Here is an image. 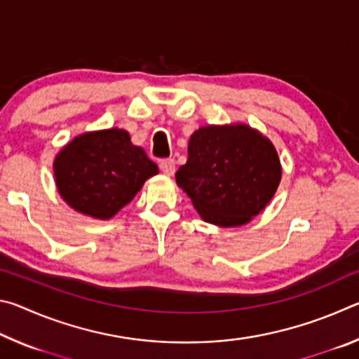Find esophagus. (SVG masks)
I'll list each match as a JSON object with an SVG mask.
<instances>
[{"instance_id":"34e87169","label":"esophagus","mask_w":359,"mask_h":359,"mask_svg":"<svg viewBox=\"0 0 359 359\" xmlns=\"http://www.w3.org/2000/svg\"><path fill=\"white\" fill-rule=\"evenodd\" d=\"M160 169L163 174L166 175H172L175 172V163L172 158H166V160H161L160 161Z\"/></svg>"}]
</instances>
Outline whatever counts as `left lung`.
Returning a JSON list of instances; mask_svg holds the SVG:
<instances>
[{
    "mask_svg": "<svg viewBox=\"0 0 359 359\" xmlns=\"http://www.w3.org/2000/svg\"><path fill=\"white\" fill-rule=\"evenodd\" d=\"M282 166L269 139L236 123L203 126L188 142L175 182L208 223L239 226L258 215L280 184Z\"/></svg>",
    "mask_w": 359,
    "mask_h": 359,
    "instance_id": "1",
    "label": "left lung"
}]
</instances>
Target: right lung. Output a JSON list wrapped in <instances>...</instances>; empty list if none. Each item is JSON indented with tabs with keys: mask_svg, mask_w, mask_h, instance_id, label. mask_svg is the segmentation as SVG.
I'll return each instance as SVG.
<instances>
[{
	"mask_svg": "<svg viewBox=\"0 0 359 359\" xmlns=\"http://www.w3.org/2000/svg\"><path fill=\"white\" fill-rule=\"evenodd\" d=\"M58 193L83 215L109 220L125 208L158 166L125 130L85 133L58 151L53 161Z\"/></svg>",
	"mask_w": 359,
	"mask_h": 359,
	"instance_id": "right-lung-1",
	"label": "right lung"
}]
</instances>
